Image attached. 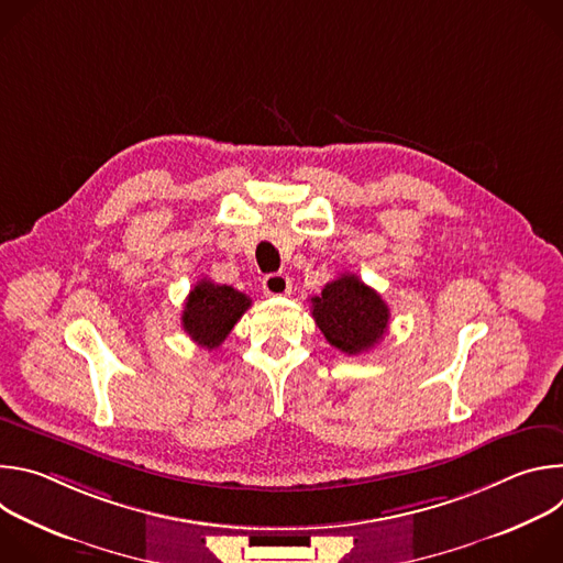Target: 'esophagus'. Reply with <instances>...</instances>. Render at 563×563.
Instances as JSON below:
<instances>
[{
    "label": "esophagus",
    "mask_w": 563,
    "mask_h": 563,
    "mask_svg": "<svg viewBox=\"0 0 563 563\" xmlns=\"http://www.w3.org/2000/svg\"><path fill=\"white\" fill-rule=\"evenodd\" d=\"M263 289L269 294V296H283L291 289V283H289V276L283 274V272H274V274H267L263 278Z\"/></svg>",
    "instance_id": "1"
}]
</instances>
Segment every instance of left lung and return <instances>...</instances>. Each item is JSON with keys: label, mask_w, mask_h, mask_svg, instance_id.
Here are the masks:
<instances>
[{"label": "left lung", "mask_w": 563, "mask_h": 563, "mask_svg": "<svg viewBox=\"0 0 563 563\" xmlns=\"http://www.w3.org/2000/svg\"><path fill=\"white\" fill-rule=\"evenodd\" d=\"M311 316L328 343L347 356L372 350L387 332L385 300L356 274H341L311 298Z\"/></svg>", "instance_id": "obj_1"}]
</instances>
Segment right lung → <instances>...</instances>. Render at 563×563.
<instances>
[{
	"label": "right lung",
	"instance_id": "right-lung-1",
	"mask_svg": "<svg viewBox=\"0 0 563 563\" xmlns=\"http://www.w3.org/2000/svg\"><path fill=\"white\" fill-rule=\"evenodd\" d=\"M250 307L252 298L247 294L202 278L187 296L183 328L191 341L207 350H216Z\"/></svg>",
	"mask_w": 563,
	"mask_h": 563
}]
</instances>
